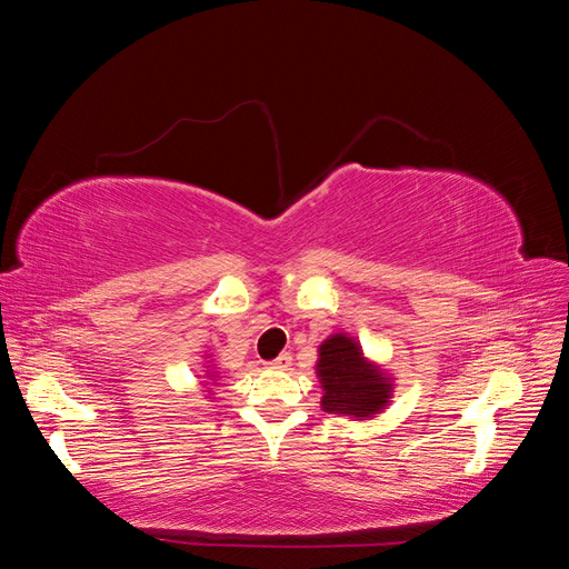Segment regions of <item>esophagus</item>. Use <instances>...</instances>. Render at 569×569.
Listing matches in <instances>:
<instances>
[{
    "instance_id": "obj_1",
    "label": "esophagus",
    "mask_w": 569,
    "mask_h": 569,
    "mask_svg": "<svg viewBox=\"0 0 569 569\" xmlns=\"http://www.w3.org/2000/svg\"><path fill=\"white\" fill-rule=\"evenodd\" d=\"M291 366V356L289 353H280L278 358H272L270 363H268V368H272V370H287Z\"/></svg>"
}]
</instances>
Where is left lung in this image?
I'll list each match as a JSON object with an SVG mask.
<instances>
[{
	"label": "left lung",
	"instance_id": "8db88e82",
	"mask_svg": "<svg viewBox=\"0 0 569 569\" xmlns=\"http://www.w3.org/2000/svg\"><path fill=\"white\" fill-rule=\"evenodd\" d=\"M316 375L322 387L320 406L335 416L372 420L389 406L393 382L347 332L327 337L318 347Z\"/></svg>",
	"mask_w": 569,
	"mask_h": 569
}]
</instances>
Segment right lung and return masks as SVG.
<instances>
[{
    "label": "right lung",
    "mask_w": 569,
    "mask_h": 569,
    "mask_svg": "<svg viewBox=\"0 0 569 569\" xmlns=\"http://www.w3.org/2000/svg\"><path fill=\"white\" fill-rule=\"evenodd\" d=\"M206 377H211V380H216V375H213V372H209V370H206Z\"/></svg>",
    "instance_id": "1"
}]
</instances>
